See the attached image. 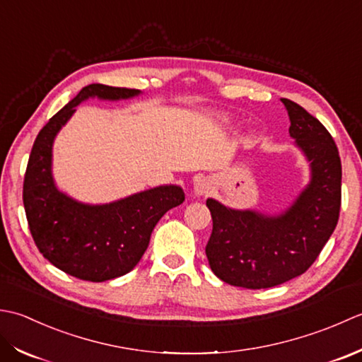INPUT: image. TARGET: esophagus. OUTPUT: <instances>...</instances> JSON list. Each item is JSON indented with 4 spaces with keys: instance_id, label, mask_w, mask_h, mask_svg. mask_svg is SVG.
<instances>
[{
    "instance_id": "1",
    "label": "esophagus",
    "mask_w": 362,
    "mask_h": 362,
    "mask_svg": "<svg viewBox=\"0 0 362 362\" xmlns=\"http://www.w3.org/2000/svg\"><path fill=\"white\" fill-rule=\"evenodd\" d=\"M194 190H195V195H198V197L208 195V194H211V192H212V182L209 180L203 178V180L195 182Z\"/></svg>"
}]
</instances>
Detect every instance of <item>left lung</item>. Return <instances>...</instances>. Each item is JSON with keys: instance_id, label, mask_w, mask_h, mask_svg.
Segmentation results:
<instances>
[{"instance_id": "left-lung-1", "label": "left lung", "mask_w": 362, "mask_h": 362, "mask_svg": "<svg viewBox=\"0 0 362 362\" xmlns=\"http://www.w3.org/2000/svg\"><path fill=\"white\" fill-rule=\"evenodd\" d=\"M289 134L311 164V181L279 216L226 208L208 198L212 233L206 256L222 281L267 289L311 267L333 234L341 211L342 165L333 137L297 103L281 98Z\"/></svg>"}]
</instances>
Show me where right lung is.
I'll list each match as a JSON object with an SVG mask.
<instances>
[{
  "instance_id": "1",
  "label": "right lung",
  "mask_w": 362,
  "mask_h": 362,
  "mask_svg": "<svg viewBox=\"0 0 362 362\" xmlns=\"http://www.w3.org/2000/svg\"><path fill=\"white\" fill-rule=\"evenodd\" d=\"M140 90L105 84L84 87L35 137L29 154L23 204L39 252L54 267L84 281L101 283L136 267L164 214L184 202L180 186H159L109 204H84L62 194L51 175L54 137L90 97L127 100Z\"/></svg>"
}]
</instances>
